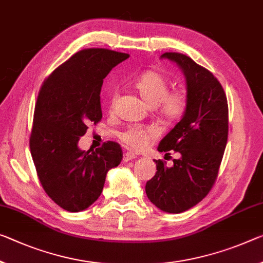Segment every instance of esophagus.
<instances>
[{"label": "esophagus", "mask_w": 263, "mask_h": 263, "mask_svg": "<svg viewBox=\"0 0 263 263\" xmlns=\"http://www.w3.org/2000/svg\"><path fill=\"white\" fill-rule=\"evenodd\" d=\"M133 159H136V154H133V153H131V152H125V153H124L123 160H124L125 162H127V161H130V160H133Z\"/></svg>", "instance_id": "34e87169"}]
</instances>
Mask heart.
<instances>
[{"label": "heart", "mask_w": 263, "mask_h": 263, "mask_svg": "<svg viewBox=\"0 0 263 263\" xmlns=\"http://www.w3.org/2000/svg\"><path fill=\"white\" fill-rule=\"evenodd\" d=\"M136 89L149 106H154L162 118L173 122L180 118L186 110L187 98L184 91L174 90L168 92V83L160 73L147 71L136 81ZM118 98V90L114 89L110 95V109ZM158 136L154 128L127 127L119 133V138L131 149H141L156 140Z\"/></svg>", "instance_id": "obj_1"}]
</instances>
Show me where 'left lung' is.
<instances>
[{
	"instance_id": "left-lung-1",
	"label": "left lung",
	"mask_w": 263,
	"mask_h": 263,
	"mask_svg": "<svg viewBox=\"0 0 263 263\" xmlns=\"http://www.w3.org/2000/svg\"><path fill=\"white\" fill-rule=\"evenodd\" d=\"M186 79L187 105L181 120L164 138L158 151H174L178 159L167 167L154 160L157 172L145 191L153 205L166 213H182L206 197L218 176L228 137V104L220 82L191 57L165 52Z\"/></svg>"
}]
</instances>
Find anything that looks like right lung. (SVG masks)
<instances>
[{
  "instance_id": "obj_1",
  "label": "right lung",
  "mask_w": 263,
  "mask_h": 263,
  "mask_svg": "<svg viewBox=\"0 0 263 263\" xmlns=\"http://www.w3.org/2000/svg\"><path fill=\"white\" fill-rule=\"evenodd\" d=\"M128 53L85 49L69 58L42 85L34 112L30 152L42 186L68 212L89 208L101 195L107 172L123 151L114 141L82 151L78 141L102 119L103 79Z\"/></svg>"
}]
</instances>
